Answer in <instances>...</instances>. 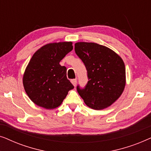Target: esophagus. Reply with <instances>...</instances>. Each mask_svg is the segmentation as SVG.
Returning a JSON list of instances; mask_svg holds the SVG:
<instances>
[{
    "instance_id": "1",
    "label": "esophagus",
    "mask_w": 151,
    "mask_h": 151,
    "mask_svg": "<svg viewBox=\"0 0 151 151\" xmlns=\"http://www.w3.org/2000/svg\"><path fill=\"white\" fill-rule=\"evenodd\" d=\"M71 83L73 84V85L74 86H76V84H77V80H76V79L71 80Z\"/></svg>"
}]
</instances>
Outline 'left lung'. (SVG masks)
Listing matches in <instances>:
<instances>
[{"label":"left lung","instance_id":"1","mask_svg":"<svg viewBox=\"0 0 151 151\" xmlns=\"http://www.w3.org/2000/svg\"><path fill=\"white\" fill-rule=\"evenodd\" d=\"M75 51L85 65L88 78L85 88L77 86L78 93L95 110L110 106L120 97L126 85L123 60L112 49L94 42H76Z\"/></svg>","mask_w":151,"mask_h":151}]
</instances>
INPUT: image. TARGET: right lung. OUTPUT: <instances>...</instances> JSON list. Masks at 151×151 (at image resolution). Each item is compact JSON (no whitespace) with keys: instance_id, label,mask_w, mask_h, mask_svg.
<instances>
[{"instance_id":"add662e5","label":"right lung","mask_w":151,"mask_h":151,"mask_svg":"<svg viewBox=\"0 0 151 151\" xmlns=\"http://www.w3.org/2000/svg\"><path fill=\"white\" fill-rule=\"evenodd\" d=\"M72 49L71 42L49 43L37 50L24 71L22 83L34 104L46 109L58 107L73 86L67 68L60 65Z\"/></svg>"}]
</instances>
